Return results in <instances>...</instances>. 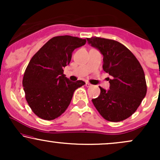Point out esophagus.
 I'll use <instances>...</instances> for the list:
<instances>
[{"mask_svg":"<svg viewBox=\"0 0 160 160\" xmlns=\"http://www.w3.org/2000/svg\"><path fill=\"white\" fill-rule=\"evenodd\" d=\"M92 85L91 83H89V82H86V86H87V87H90V86H92Z\"/></svg>","mask_w":160,"mask_h":160,"instance_id":"obj_1","label":"esophagus"}]
</instances>
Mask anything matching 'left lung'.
<instances>
[{
  "label": "left lung",
  "instance_id": "obj_1",
  "mask_svg": "<svg viewBox=\"0 0 160 160\" xmlns=\"http://www.w3.org/2000/svg\"><path fill=\"white\" fill-rule=\"evenodd\" d=\"M88 43L103 56V70L111 76L110 87L101 86L98 98L92 99L102 117L111 122L127 119L136 111L146 95L144 70L132 52L116 40L86 38Z\"/></svg>",
  "mask_w": 160,
  "mask_h": 160
}]
</instances>
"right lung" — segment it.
Returning a JSON list of instances; mask_svg holds the SVG:
<instances>
[{
  "label": "right lung",
  "mask_w": 160,
  "mask_h": 160,
  "mask_svg": "<svg viewBox=\"0 0 160 160\" xmlns=\"http://www.w3.org/2000/svg\"><path fill=\"white\" fill-rule=\"evenodd\" d=\"M86 42L77 37H54L30 60L22 86L28 105L40 118L52 120L61 116L71 103L74 91L86 84L82 80L70 81L63 73L73 51Z\"/></svg>",
  "instance_id": "obj_1"
}]
</instances>
